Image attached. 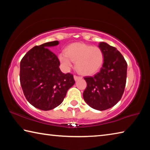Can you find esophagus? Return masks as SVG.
I'll return each instance as SVG.
<instances>
[{
  "label": "esophagus",
  "instance_id": "1",
  "mask_svg": "<svg viewBox=\"0 0 150 150\" xmlns=\"http://www.w3.org/2000/svg\"><path fill=\"white\" fill-rule=\"evenodd\" d=\"M81 79V77H79V76H77V75H74V79L75 81H78L79 79Z\"/></svg>",
  "mask_w": 150,
  "mask_h": 150
}]
</instances>
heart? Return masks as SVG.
Wrapping results in <instances>:
<instances>
[{"label": "heart", "instance_id": "1", "mask_svg": "<svg viewBox=\"0 0 150 150\" xmlns=\"http://www.w3.org/2000/svg\"><path fill=\"white\" fill-rule=\"evenodd\" d=\"M59 59L65 69L72 67L76 62V68L80 74L85 76L95 74L102 67L104 54L99 47L84 43H73L66 47L65 53H61Z\"/></svg>", "mask_w": 150, "mask_h": 150}]
</instances>
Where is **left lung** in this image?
<instances>
[{
    "label": "left lung",
    "instance_id": "8db88e82",
    "mask_svg": "<svg viewBox=\"0 0 150 150\" xmlns=\"http://www.w3.org/2000/svg\"><path fill=\"white\" fill-rule=\"evenodd\" d=\"M104 54L100 72L94 77H86L87 87L83 98L88 106L105 110L115 106L121 99L126 83L127 63L116 47L105 42L98 45Z\"/></svg>",
    "mask_w": 150,
    "mask_h": 150
}]
</instances>
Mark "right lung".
<instances>
[{
  "instance_id": "1",
  "label": "right lung",
  "mask_w": 150,
  "mask_h": 150,
  "mask_svg": "<svg viewBox=\"0 0 150 150\" xmlns=\"http://www.w3.org/2000/svg\"><path fill=\"white\" fill-rule=\"evenodd\" d=\"M58 44L54 41L34 46L20 62V81L25 97L42 110L59 106L75 83L72 74L61 71L59 60L49 49Z\"/></svg>"
}]
</instances>
